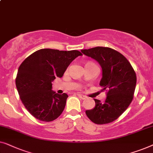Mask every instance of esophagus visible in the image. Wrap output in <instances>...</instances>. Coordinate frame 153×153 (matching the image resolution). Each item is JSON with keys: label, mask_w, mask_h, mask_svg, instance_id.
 <instances>
[{"label": "esophagus", "mask_w": 153, "mask_h": 153, "mask_svg": "<svg viewBox=\"0 0 153 153\" xmlns=\"http://www.w3.org/2000/svg\"><path fill=\"white\" fill-rule=\"evenodd\" d=\"M77 96H78L79 98H80L81 99H82V100H85V99L87 98V96H84V95H82V94H77Z\"/></svg>", "instance_id": "esophagus-1"}]
</instances>
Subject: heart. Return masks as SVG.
<instances>
[{
  "instance_id": "b5f03b06",
  "label": "heart",
  "mask_w": 153,
  "mask_h": 153,
  "mask_svg": "<svg viewBox=\"0 0 153 153\" xmlns=\"http://www.w3.org/2000/svg\"><path fill=\"white\" fill-rule=\"evenodd\" d=\"M93 64V63H90V62H89V63H87V64Z\"/></svg>"
}]
</instances>
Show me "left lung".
<instances>
[{
  "instance_id": "1",
  "label": "left lung",
  "mask_w": 153,
  "mask_h": 153,
  "mask_svg": "<svg viewBox=\"0 0 153 153\" xmlns=\"http://www.w3.org/2000/svg\"><path fill=\"white\" fill-rule=\"evenodd\" d=\"M81 51L100 64L102 70L101 91H107L104 102L94 99L95 107L86 111V114L98 125L113 122L126 110L134 98L137 83L134 68L125 56L108 47L98 46Z\"/></svg>"
}]
</instances>
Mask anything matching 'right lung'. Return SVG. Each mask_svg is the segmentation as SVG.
I'll list each match as a JSON object with an SVG mask.
<instances>
[{
  "label": "right lung",
  "instance_id": "add662e5",
  "mask_svg": "<svg viewBox=\"0 0 153 153\" xmlns=\"http://www.w3.org/2000/svg\"><path fill=\"white\" fill-rule=\"evenodd\" d=\"M82 54L78 51L40 49L25 58L16 77L21 102L34 117L50 122L64 111L68 95L52 91V82L62 77L73 60Z\"/></svg>",
  "mask_w": 153,
  "mask_h": 153
}]
</instances>
